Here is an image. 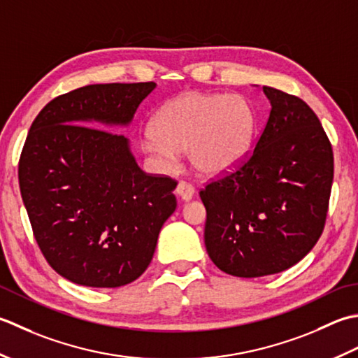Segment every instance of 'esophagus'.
Instances as JSON below:
<instances>
[{
    "label": "esophagus",
    "instance_id": "obj_1",
    "mask_svg": "<svg viewBox=\"0 0 358 358\" xmlns=\"http://www.w3.org/2000/svg\"><path fill=\"white\" fill-rule=\"evenodd\" d=\"M176 194L184 202H188V201H192V198H193L194 188L189 184H187V182H179L178 187H176Z\"/></svg>",
    "mask_w": 358,
    "mask_h": 358
}]
</instances>
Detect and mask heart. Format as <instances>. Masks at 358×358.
<instances>
[{
  "mask_svg": "<svg viewBox=\"0 0 358 358\" xmlns=\"http://www.w3.org/2000/svg\"><path fill=\"white\" fill-rule=\"evenodd\" d=\"M257 115L241 96L187 92L171 99L151 122L141 150L150 165L170 171L180 152L202 176L227 174L244 162L252 150Z\"/></svg>",
  "mask_w": 358,
  "mask_h": 358,
  "instance_id": "obj_1",
  "label": "heart"
}]
</instances>
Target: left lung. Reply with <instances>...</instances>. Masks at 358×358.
Listing matches in <instances>:
<instances>
[{
    "label": "left lung",
    "mask_w": 358,
    "mask_h": 358,
    "mask_svg": "<svg viewBox=\"0 0 358 358\" xmlns=\"http://www.w3.org/2000/svg\"><path fill=\"white\" fill-rule=\"evenodd\" d=\"M262 91L271 114L250 157L199 193L208 257L241 278L280 273L312 250L334 179L332 147L315 113L275 87Z\"/></svg>",
    "instance_id": "8db88e82"
}]
</instances>
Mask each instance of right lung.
Here are the masks:
<instances>
[{
	"instance_id": "add662e5",
	"label": "right lung",
	"mask_w": 358,
	"mask_h": 358,
	"mask_svg": "<svg viewBox=\"0 0 358 358\" xmlns=\"http://www.w3.org/2000/svg\"><path fill=\"white\" fill-rule=\"evenodd\" d=\"M156 86L78 87L49 101L29 129L18 165L21 198L50 267L80 286L137 280L176 210V182L145 174L128 138L106 131L128 128Z\"/></svg>"
}]
</instances>
